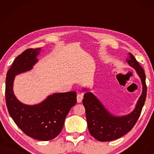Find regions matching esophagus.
<instances>
[{
	"label": "esophagus",
	"mask_w": 154,
	"mask_h": 154,
	"mask_svg": "<svg viewBox=\"0 0 154 154\" xmlns=\"http://www.w3.org/2000/svg\"><path fill=\"white\" fill-rule=\"evenodd\" d=\"M83 99V94L82 92H78L77 94V102L81 103Z\"/></svg>",
	"instance_id": "34e87169"
}]
</instances>
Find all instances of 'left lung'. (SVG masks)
<instances>
[{"instance_id":"1","label":"left lung","mask_w":154,"mask_h":154,"mask_svg":"<svg viewBox=\"0 0 154 154\" xmlns=\"http://www.w3.org/2000/svg\"><path fill=\"white\" fill-rule=\"evenodd\" d=\"M130 60H127V62L135 69L142 80L143 85L142 95L132 113L121 117L113 116L91 92H85L83 96V104L85 109L88 130L90 134L100 142L117 140L130 132L137 121L144 105L147 92L146 75L134 57L130 53Z\"/></svg>"}]
</instances>
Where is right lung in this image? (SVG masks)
<instances>
[{
    "instance_id": "add662e5",
    "label": "right lung",
    "mask_w": 154,
    "mask_h": 154,
    "mask_svg": "<svg viewBox=\"0 0 154 154\" xmlns=\"http://www.w3.org/2000/svg\"><path fill=\"white\" fill-rule=\"evenodd\" d=\"M40 51L41 48H29L14 60L5 80V102L10 116L26 135L35 140L48 141L62 131L66 116L77 102L76 92L54 93L34 106L19 102L12 90L14 77L32 69Z\"/></svg>"
}]
</instances>
